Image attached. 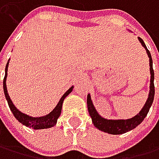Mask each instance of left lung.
Returning <instances> with one entry per match:
<instances>
[{"label": "left lung", "instance_id": "1", "mask_svg": "<svg viewBox=\"0 0 159 159\" xmlns=\"http://www.w3.org/2000/svg\"><path fill=\"white\" fill-rule=\"evenodd\" d=\"M139 41L141 42L142 46L145 48L148 57H150V70H151V86H150V94H148V101L145 103L144 107L142 108V110L136 116L132 117V118L127 119V120H107L104 119L102 117L100 116V114L97 112L96 108L94 107V104L91 101V97L88 95L87 97V106H88V110L89 114L92 118L94 125L100 129L101 131H103L108 134H113V135H119L126 133L130 130H132L134 128L137 127L139 124H141V122L145 119V117L147 116L148 110L151 108V106L152 104L153 98H154V84H153V79H154V72L152 68V59L151 52L147 49V47L144 43V41L142 40V38H138Z\"/></svg>", "mask_w": 159, "mask_h": 159}]
</instances>
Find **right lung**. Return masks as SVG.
Instances as JSON below:
<instances>
[{
  "label": "right lung",
  "instance_id": "1",
  "mask_svg": "<svg viewBox=\"0 0 159 159\" xmlns=\"http://www.w3.org/2000/svg\"><path fill=\"white\" fill-rule=\"evenodd\" d=\"M7 67H8V61L7 63V66H6V75H5V78H4V92H5V96H6V99L7 101V103L9 106V108L12 111L14 117L16 118L20 123H22L23 125L27 126V127H30V128H33V129H46V128H51L52 127L53 125L57 124V118L60 115V112H61V107H62V102H63V100L65 99V97L69 95L71 92H72V89L73 87H71L70 89H68L67 91L65 92L63 94V96L61 97V99L59 100L57 106L53 108V110L52 112H50L48 115H45V116H42V117H31L27 114H24L20 112L19 110L13 106V103L11 100V98H9L8 94H7V84H6V80H7Z\"/></svg>",
  "mask_w": 159,
  "mask_h": 159
}]
</instances>
